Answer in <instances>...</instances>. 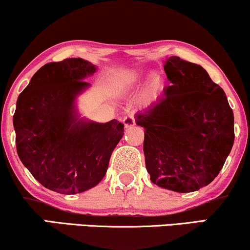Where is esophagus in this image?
<instances>
[{
  "label": "esophagus",
  "instance_id": "34e87169",
  "mask_svg": "<svg viewBox=\"0 0 250 250\" xmlns=\"http://www.w3.org/2000/svg\"><path fill=\"white\" fill-rule=\"evenodd\" d=\"M123 125H125V128H130V127H132V125H135V118H134V115L129 114V115H127V116H125V118H123Z\"/></svg>",
  "mask_w": 250,
  "mask_h": 250
}]
</instances>
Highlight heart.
<instances>
[{"mask_svg": "<svg viewBox=\"0 0 250 250\" xmlns=\"http://www.w3.org/2000/svg\"><path fill=\"white\" fill-rule=\"evenodd\" d=\"M143 72L141 70H136V69H130V70H127L122 72L121 75H119L114 81V84H113V87H114V91L119 94L128 93L130 92L131 90H134L142 83L143 81ZM160 86V81L158 77H153L152 81H151L150 88L152 92L158 90Z\"/></svg>", "mask_w": 250, "mask_h": 250, "instance_id": "b5f03b06", "label": "heart"}]
</instances>
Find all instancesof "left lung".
I'll use <instances>...</instances> for the list:
<instances>
[{"instance_id":"8db88e82","label":"left lung","mask_w":250,"mask_h":250,"mask_svg":"<svg viewBox=\"0 0 250 250\" xmlns=\"http://www.w3.org/2000/svg\"><path fill=\"white\" fill-rule=\"evenodd\" d=\"M164 96L135 115L145 129V166L154 185L176 192L205 187L219 174L234 143L226 94L204 68L178 56L165 61Z\"/></svg>"}]
</instances>
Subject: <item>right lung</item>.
Here are the masks:
<instances>
[{
	"label": "right lung",
	"instance_id": "add662e5",
	"mask_svg": "<svg viewBox=\"0 0 250 250\" xmlns=\"http://www.w3.org/2000/svg\"><path fill=\"white\" fill-rule=\"evenodd\" d=\"M96 71L81 58L47 63L17 99L18 157L38 182L60 194L96 187L125 134V125L115 119L98 123L80 116L76 99L90 86L85 78Z\"/></svg>",
	"mask_w": 250,
	"mask_h": 250
}]
</instances>
